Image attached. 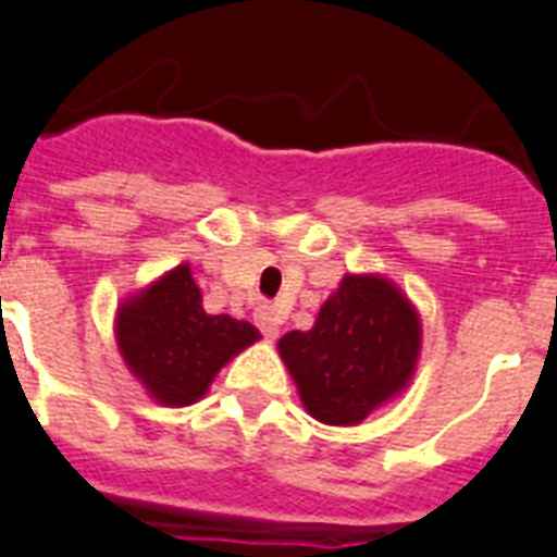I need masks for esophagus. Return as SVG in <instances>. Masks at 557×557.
Instances as JSON below:
<instances>
[{
	"mask_svg": "<svg viewBox=\"0 0 557 557\" xmlns=\"http://www.w3.org/2000/svg\"><path fill=\"white\" fill-rule=\"evenodd\" d=\"M255 322H257V329L263 331L265 339H277V334H280V317H277V311H274V308H271V306L257 308Z\"/></svg>",
	"mask_w": 557,
	"mask_h": 557,
	"instance_id": "esophagus-1",
	"label": "esophagus"
}]
</instances>
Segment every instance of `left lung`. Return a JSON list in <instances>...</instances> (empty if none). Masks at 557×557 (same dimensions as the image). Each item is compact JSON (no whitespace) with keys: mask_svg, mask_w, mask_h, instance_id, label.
I'll return each mask as SVG.
<instances>
[{"mask_svg":"<svg viewBox=\"0 0 557 557\" xmlns=\"http://www.w3.org/2000/svg\"><path fill=\"white\" fill-rule=\"evenodd\" d=\"M302 408L354 428L405 394L422 354V320L385 274H345L308 331L277 343Z\"/></svg>","mask_w":557,"mask_h":557,"instance_id":"8db88e82","label":"left lung"}]
</instances>
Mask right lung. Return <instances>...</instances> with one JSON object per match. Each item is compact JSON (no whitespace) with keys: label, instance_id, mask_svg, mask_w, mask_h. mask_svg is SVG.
<instances>
[{"label":"right lung","instance_id":"obj_1","mask_svg":"<svg viewBox=\"0 0 557 557\" xmlns=\"http://www.w3.org/2000/svg\"><path fill=\"white\" fill-rule=\"evenodd\" d=\"M112 331L124 366L163 408L203 399L221 368L260 339L251 322L203 311L189 263L124 297Z\"/></svg>","mask_w":557,"mask_h":557}]
</instances>
